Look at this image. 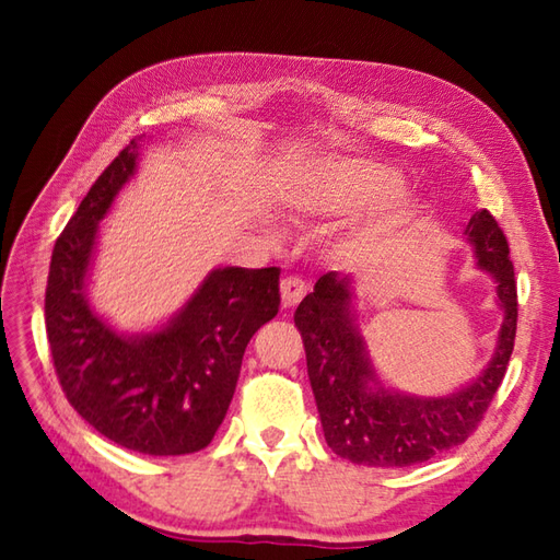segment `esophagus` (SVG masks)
Segmentation results:
<instances>
[{
	"label": "esophagus",
	"instance_id": "34e87169",
	"mask_svg": "<svg viewBox=\"0 0 560 560\" xmlns=\"http://www.w3.org/2000/svg\"><path fill=\"white\" fill-rule=\"evenodd\" d=\"M305 293H307V287L301 277L281 279V301L287 307H293L295 303H301Z\"/></svg>",
	"mask_w": 560,
	"mask_h": 560
}]
</instances>
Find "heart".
Here are the masks:
<instances>
[{
	"mask_svg": "<svg viewBox=\"0 0 560 560\" xmlns=\"http://www.w3.org/2000/svg\"><path fill=\"white\" fill-rule=\"evenodd\" d=\"M401 177L385 168V165L363 161H325L303 177L299 185V205L307 213H349L368 207H377L383 201L399 195ZM377 231H363L351 237L349 247L355 253L375 243Z\"/></svg>",
	"mask_w": 560,
	"mask_h": 560,
	"instance_id": "b5f03b06",
	"label": "heart"
}]
</instances>
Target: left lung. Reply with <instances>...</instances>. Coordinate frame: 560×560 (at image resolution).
<instances>
[{"instance_id": "1", "label": "left lung", "mask_w": 560, "mask_h": 560, "mask_svg": "<svg viewBox=\"0 0 560 560\" xmlns=\"http://www.w3.org/2000/svg\"><path fill=\"white\" fill-rule=\"evenodd\" d=\"M464 235L479 267L495 279L503 325L483 373L452 395L413 397L383 387L355 327L351 277L327 271L301 301L293 319L325 440L339 457L368 467H409L462 445L481 423L515 347L517 283L508 241L489 211H474Z\"/></svg>"}]
</instances>
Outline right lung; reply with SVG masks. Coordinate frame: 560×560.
<instances>
[{
  "instance_id": "add662e5",
  "label": "right lung",
  "mask_w": 560,
  "mask_h": 560,
  "mask_svg": "<svg viewBox=\"0 0 560 560\" xmlns=\"http://www.w3.org/2000/svg\"><path fill=\"white\" fill-rule=\"evenodd\" d=\"M132 139L57 237L45 289L55 373L101 435L141 455L205 450L233 399L245 347L279 313V267L213 269L183 311L147 335H120L91 311L86 279L98 223L137 171Z\"/></svg>"
}]
</instances>
